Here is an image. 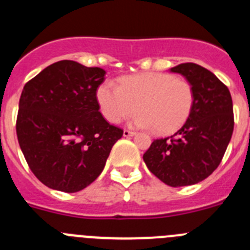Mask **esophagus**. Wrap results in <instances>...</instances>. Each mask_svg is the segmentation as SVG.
I'll use <instances>...</instances> for the list:
<instances>
[{
    "label": "esophagus",
    "instance_id": "obj_1",
    "mask_svg": "<svg viewBox=\"0 0 250 250\" xmlns=\"http://www.w3.org/2000/svg\"><path fill=\"white\" fill-rule=\"evenodd\" d=\"M123 135H124V138H130V136L135 135V132L130 131V130H124Z\"/></svg>",
    "mask_w": 250,
    "mask_h": 250
}]
</instances>
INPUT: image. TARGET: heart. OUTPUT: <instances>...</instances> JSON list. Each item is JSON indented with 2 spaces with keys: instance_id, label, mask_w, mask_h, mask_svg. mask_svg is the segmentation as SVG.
I'll list each match as a JSON object with an SVG mask.
<instances>
[{
  "instance_id": "heart-1",
  "label": "heart",
  "mask_w": 250,
  "mask_h": 250,
  "mask_svg": "<svg viewBox=\"0 0 250 250\" xmlns=\"http://www.w3.org/2000/svg\"><path fill=\"white\" fill-rule=\"evenodd\" d=\"M96 99L104 118L111 124L140 111L131 125L155 129L161 135L176 131L190 115L194 90L184 79L161 72H144L120 79V86L105 81L98 87Z\"/></svg>"
}]
</instances>
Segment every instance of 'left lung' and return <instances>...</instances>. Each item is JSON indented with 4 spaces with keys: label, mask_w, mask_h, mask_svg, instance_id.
<instances>
[{
    "label": "left lung",
    "mask_w": 250,
    "mask_h": 250,
    "mask_svg": "<svg viewBox=\"0 0 250 250\" xmlns=\"http://www.w3.org/2000/svg\"><path fill=\"white\" fill-rule=\"evenodd\" d=\"M170 72L193 86V109L173 136L152 141L143 159L156 178L178 188L203 182L220 164L233 134V101L228 87L203 66L180 63Z\"/></svg>",
    "instance_id": "obj_1"
}]
</instances>
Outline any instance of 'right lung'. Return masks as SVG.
Wrapping results in <instances>:
<instances>
[{
    "label": "right lung",
    "mask_w": 250,
    "mask_h": 250,
    "mask_svg": "<svg viewBox=\"0 0 250 250\" xmlns=\"http://www.w3.org/2000/svg\"><path fill=\"white\" fill-rule=\"evenodd\" d=\"M106 72L62 60L22 90L16 131L28 167L54 190L76 193L104 170L123 130L99 111L96 90Z\"/></svg>",
    "instance_id": "add662e5"
}]
</instances>
